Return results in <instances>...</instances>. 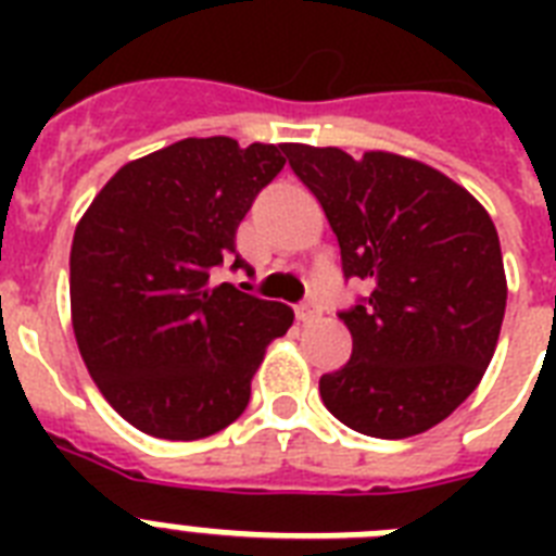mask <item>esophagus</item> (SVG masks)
Listing matches in <instances>:
<instances>
[{"mask_svg": "<svg viewBox=\"0 0 556 556\" xmlns=\"http://www.w3.org/2000/svg\"><path fill=\"white\" fill-rule=\"evenodd\" d=\"M323 314V308L317 303H303V305H296V320L300 323H312L317 320Z\"/></svg>", "mask_w": 556, "mask_h": 556, "instance_id": "esophagus-1", "label": "esophagus"}]
</instances>
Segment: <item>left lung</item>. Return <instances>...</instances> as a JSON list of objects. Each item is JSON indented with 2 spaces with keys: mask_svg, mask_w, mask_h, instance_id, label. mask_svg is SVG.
Here are the masks:
<instances>
[{
  "mask_svg": "<svg viewBox=\"0 0 556 556\" xmlns=\"http://www.w3.org/2000/svg\"><path fill=\"white\" fill-rule=\"evenodd\" d=\"M282 150L326 210L343 274L369 286L364 305L340 314L352 357L320 378L323 404L375 439L427 432L479 387L496 352L508 279L493 218L424 161Z\"/></svg>",
  "mask_w": 556,
  "mask_h": 556,
  "instance_id": "1",
  "label": "left lung"
}]
</instances>
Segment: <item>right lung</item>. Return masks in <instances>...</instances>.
<instances>
[{
  "label": "right lung",
  "mask_w": 556,
  "mask_h": 556,
  "mask_svg": "<svg viewBox=\"0 0 556 556\" xmlns=\"http://www.w3.org/2000/svg\"><path fill=\"white\" fill-rule=\"evenodd\" d=\"M282 167L274 143L185 138L124 164L74 227V338L135 430L195 441L244 413L265 349L294 312L213 286V270L236 256V227Z\"/></svg>",
  "instance_id": "add662e5"
}]
</instances>
